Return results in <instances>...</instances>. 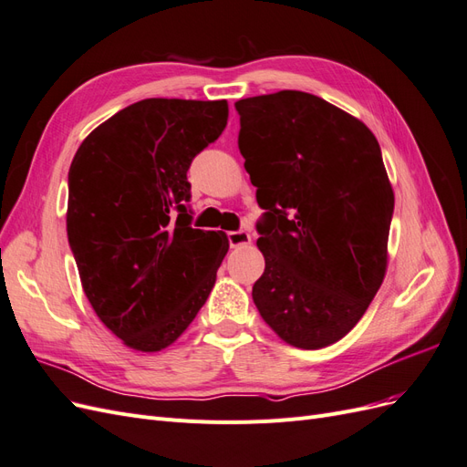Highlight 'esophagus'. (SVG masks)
I'll list each match as a JSON object with an SVG mask.
<instances>
[{"label":"esophagus","mask_w":467,"mask_h":467,"mask_svg":"<svg viewBox=\"0 0 467 467\" xmlns=\"http://www.w3.org/2000/svg\"><path fill=\"white\" fill-rule=\"evenodd\" d=\"M228 242L232 247H244V245H249L251 244V235L249 232H228Z\"/></svg>","instance_id":"obj_1"}]
</instances>
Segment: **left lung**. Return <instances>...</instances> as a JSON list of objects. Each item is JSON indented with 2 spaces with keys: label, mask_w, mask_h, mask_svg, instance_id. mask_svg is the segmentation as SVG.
<instances>
[{
  "label": "left lung",
  "mask_w": 467,
  "mask_h": 467,
  "mask_svg": "<svg viewBox=\"0 0 467 467\" xmlns=\"http://www.w3.org/2000/svg\"><path fill=\"white\" fill-rule=\"evenodd\" d=\"M237 146L263 220L253 302L282 341L321 348L368 309L388 266L393 191L368 126L304 91L242 99Z\"/></svg>",
  "instance_id": "1"
}]
</instances>
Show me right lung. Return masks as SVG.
<instances>
[{
  "label": "right lung",
  "instance_id": "right-lung-1",
  "mask_svg": "<svg viewBox=\"0 0 467 467\" xmlns=\"http://www.w3.org/2000/svg\"><path fill=\"white\" fill-rule=\"evenodd\" d=\"M228 124V101L144 99L83 140L67 173V242L97 317L134 350L158 352L204 306L228 253L191 228L187 171Z\"/></svg>",
  "mask_w": 467,
  "mask_h": 467
}]
</instances>
